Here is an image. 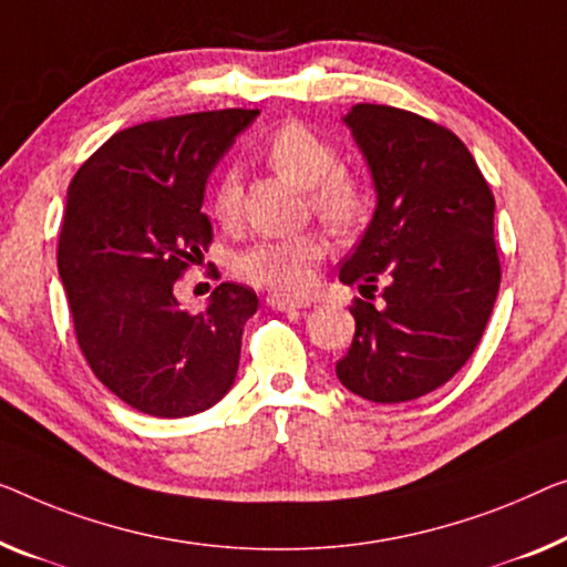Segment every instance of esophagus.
I'll list each match as a JSON object with an SVG mask.
<instances>
[{
	"label": "esophagus",
	"mask_w": 567,
	"mask_h": 567,
	"mask_svg": "<svg viewBox=\"0 0 567 567\" xmlns=\"http://www.w3.org/2000/svg\"><path fill=\"white\" fill-rule=\"evenodd\" d=\"M267 302H269V306H272L275 310H282V312H287V310H302V308H308V302L287 300V298H280V295H269Z\"/></svg>",
	"instance_id": "34e87169"
}]
</instances>
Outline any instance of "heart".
<instances>
[{"label":"heart","mask_w":567,"mask_h":567,"mask_svg":"<svg viewBox=\"0 0 567 567\" xmlns=\"http://www.w3.org/2000/svg\"><path fill=\"white\" fill-rule=\"evenodd\" d=\"M261 155L272 171L298 188L310 190V206L331 226H351L367 206L364 185L357 175L336 167V147L300 122H285L269 134ZM241 214V188L236 175H224L214 193V216L236 224ZM326 255L318 234L259 241L236 259V272L251 285L282 295H302L312 282V267Z\"/></svg>","instance_id":"heart-1"}]
</instances>
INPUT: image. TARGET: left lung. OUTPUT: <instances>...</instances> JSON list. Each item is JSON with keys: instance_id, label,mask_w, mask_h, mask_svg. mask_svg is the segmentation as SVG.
Instances as JSON below:
<instances>
[{"instance_id": "obj_1", "label": "left lung", "mask_w": 567, "mask_h": 567, "mask_svg": "<svg viewBox=\"0 0 567 567\" xmlns=\"http://www.w3.org/2000/svg\"><path fill=\"white\" fill-rule=\"evenodd\" d=\"M377 190L374 216L338 280L357 300L351 349L336 364L369 402H408L443 386L484 336L499 292L494 196L451 130L404 109L357 104L343 116Z\"/></svg>"}]
</instances>
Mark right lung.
I'll return each instance as SVG.
<instances>
[{
  "instance_id": "add662e5",
  "label": "right lung",
  "mask_w": 567,
  "mask_h": 567,
  "mask_svg": "<svg viewBox=\"0 0 567 567\" xmlns=\"http://www.w3.org/2000/svg\"><path fill=\"white\" fill-rule=\"evenodd\" d=\"M259 109H221L116 132L68 185L58 272L79 346L99 382L130 408L188 417L231 390L247 285L221 282L190 316L173 287L214 239L206 181Z\"/></svg>"
}]
</instances>
